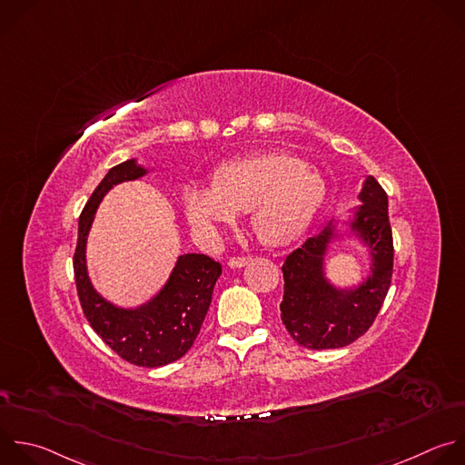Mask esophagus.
I'll return each instance as SVG.
<instances>
[{"label": "esophagus", "instance_id": "esophagus-1", "mask_svg": "<svg viewBox=\"0 0 465 465\" xmlns=\"http://www.w3.org/2000/svg\"><path fill=\"white\" fill-rule=\"evenodd\" d=\"M250 262V257H232L230 261H228V266L230 268H242V266H246Z\"/></svg>", "mask_w": 465, "mask_h": 465}]
</instances>
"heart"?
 <instances>
[{"instance_id":"b5f03b06","label":"heart","mask_w":465,"mask_h":465,"mask_svg":"<svg viewBox=\"0 0 465 465\" xmlns=\"http://www.w3.org/2000/svg\"><path fill=\"white\" fill-rule=\"evenodd\" d=\"M327 197L323 177L306 161L282 151L250 154L221 166L213 186H186L184 215L199 237L212 239L237 213L250 212V224L266 246H286L311 226Z\"/></svg>"}]
</instances>
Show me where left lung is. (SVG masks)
<instances>
[{
  "mask_svg": "<svg viewBox=\"0 0 465 465\" xmlns=\"http://www.w3.org/2000/svg\"><path fill=\"white\" fill-rule=\"evenodd\" d=\"M363 203L338 232L331 221L318 235L306 239L282 264L284 293L279 304L281 322L301 347L323 351L347 347L374 323L392 277V230L389 201L374 177H367L358 195ZM358 236L370 248V275L358 285L338 289L324 275L328 248L341 236Z\"/></svg>",
  "mask_w": 465,
  "mask_h": 465,
  "instance_id": "obj_1",
  "label": "left lung"
}]
</instances>
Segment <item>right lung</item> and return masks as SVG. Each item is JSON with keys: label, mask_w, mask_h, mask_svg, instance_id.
<instances>
[{"label": "right lung", "mask_w": 465, "mask_h": 465, "mask_svg": "<svg viewBox=\"0 0 465 465\" xmlns=\"http://www.w3.org/2000/svg\"><path fill=\"white\" fill-rule=\"evenodd\" d=\"M145 173L147 170L136 159L107 172L80 215L73 266L82 311L93 331L122 360L153 369L177 361L192 349L223 268L204 253L179 255L164 286L134 308L116 306L94 290L87 273L85 248L98 204L113 186L136 181Z\"/></svg>", "instance_id": "1"}]
</instances>
